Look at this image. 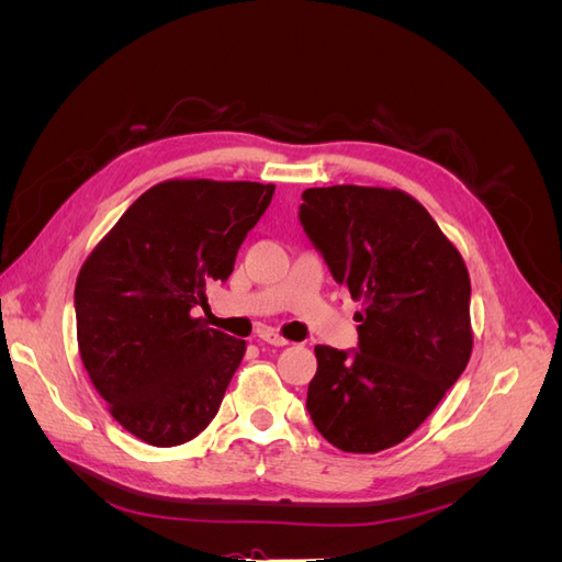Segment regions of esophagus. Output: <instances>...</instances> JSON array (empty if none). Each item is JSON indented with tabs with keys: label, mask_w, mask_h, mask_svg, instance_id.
I'll list each match as a JSON object with an SVG mask.
<instances>
[{
	"label": "esophagus",
	"mask_w": 562,
	"mask_h": 562,
	"mask_svg": "<svg viewBox=\"0 0 562 562\" xmlns=\"http://www.w3.org/2000/svg\"><path fill=\"white\" fill-rule=\"evenodd\" d=\"M262 342H267V345H274V347H285V345H291L288 342V339L283 337V335H279L277 330H260V335H258Z\"/></svg>",
	"instance_id": "34e87169"
}]
</instances>
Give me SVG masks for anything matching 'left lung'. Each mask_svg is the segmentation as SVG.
<instances>
[{"label":"left lung","mask_w":562,"mask_h":562,"mask_svg":"<svg viewBox=\"0 0 562 562\" xmlns=\"http://www.w3.org/2000/svg\"><path fill=\"white\" fill-rule=\"evenodd\" d=\"M302 199L304 232L363 302L359 351L314 347L307 411L335 448L375 454L411 436L464 372L469 269L429 211L396 187H312Z\"/></svg>","instance_id":"1"}]
</instances>
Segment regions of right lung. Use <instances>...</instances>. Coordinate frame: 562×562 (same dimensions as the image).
Listing matches in <instances>:
<instances>
[{"label": "right lung", "instance_id": "obj_1", "mask_svg": "<svg viewBox=\"0 0 562 562\" xmlns=\"http://www.w3.org/2000/svg\"><path fill=\"white\" fill-rule=\"evenodd\" d=\"M274 184L173 178L149 187L83 260L81 363L110 415L155 448L199 436L217 415L246 342L192 310L227 281Z\"/></svg>", "mask_w": 562, "mask_h": 562}]
</instances>
